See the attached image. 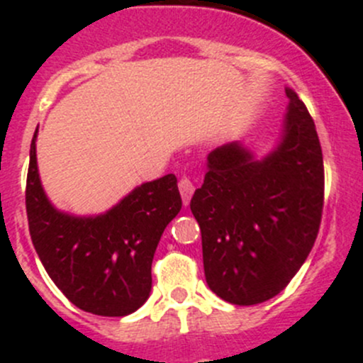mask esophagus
Returning <instances> with one entry per match:
<instances>
[{
  "label": "esophagus",
  "mask_w": 363,
  "mask_h": 363,
  "mask_svg": "<svg viewBox=\"0 0 363 363\" xmlns=\"http://www.w3.org/2000/svg\"><path fill=\"white\" fill-rule=\"evenodd\" d=\"M179 191H181L182 203L188 205L189 200H191L193 193H195V186H193V182L189 181L188 177H184V179H181V181H179Z\"/></svg>",
  "instance_id": "1"
}]
</instances>
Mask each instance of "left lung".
I'll list each match as a JSON object with an SVG mask.
<instances>
[{
    "label": "left lung",
    "instance_id": "1",
    "mask_svg": "<svg viewBox=\"0 0 363 363\" xmlns=\"http://www.w3.org/2000/svg\"><path fill=\"white\" fill-rule=\"evenodd\" d=\"M276 145L256 156L240 142L207 156L193 216L202 230L208 288L235 306H255L288 286L309 256L323 211V155L306 105L286 87Z\"/></svg>",
    "mask_w": 363,
    "mask_h": 363
}]
</instances>
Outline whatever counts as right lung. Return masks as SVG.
<instances>
[{
  "label": "right lung",
  "instance_id": "obj_1",
  "mask_svg": "<svg viewBox=\"0 0 363 363\" xmlns=\"http://www.w3.org/2000/svg\"><path fill=\"white\" fill-rule=\"evenodd\" d=\"M29 149L26 211L40 262L65 296L86 313L128 316L151 295V265L161 235L182 207L174 174L144 182L108 211L79 216L49 200Z\"/></svg>",
  "mask_w": 363,
  "mask_h": 363
}]
</instances>
